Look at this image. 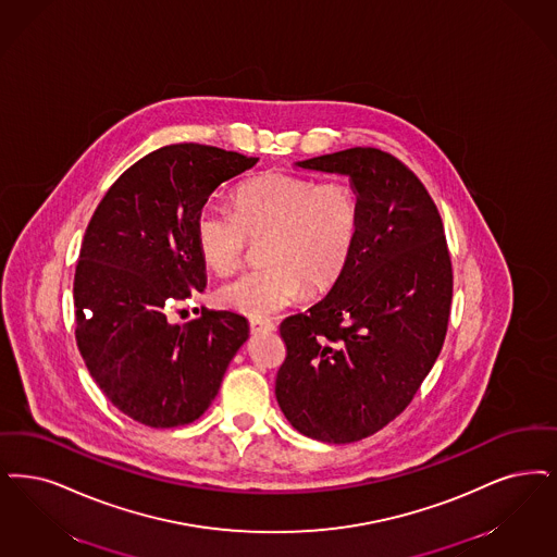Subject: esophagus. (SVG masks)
Returning a JSON list of instances; mask_svg holds the SVG:
<instances>
[{
  "label": "esophagus",
  "mask_w": 557,
  "mask_h": 557,
  "mask_svg": "<svg viewBox=\"0 0 557 557\" xmlns=\"http://www.w3.org/2000/svg\"><path fill=\"white\" fill-rule=\"evenodd\" d=\"M248 327L252 334H259V332H273L275 330V323L268 321V319H250L248 321Z\"/></svg>",
  "instance_id": "1"
}]
</instances>
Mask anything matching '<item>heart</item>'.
Segmentation results:
<instances>
[{
	"mask_svg": "<svg viewBox=\"0 0 557 557\" xmlns=\"http://www.w3.org/2000/svg\"><path fill=\"white\" fill-rule=\"evenodd\" d=\"M232 202L234 211L220 202L200 207L195 236L202 261L213 271H230L250 240L265 238L261 259L268 265L243 271L215 289L225 309L269 317L302 292H330L350 265L362 227L355 184L268 172L243 182Z\"/></svg>",
	"mask_w": 557,
	"mask_h": 557,
	"instance_id": "heart-1",
	"label": "heart"
}]
</instances>
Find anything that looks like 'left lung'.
Returning a JSON list of instances; mask_svg holds the SVG:
<instances>
[{
  "label": "left lung",
  "instance_id": "1",
  "mask_svg": "<svg viewBox=\"0 0 557 557\" xmlns=\"http://www.w3.org/2000/svg\"><path fill=\"white\" fill-rule=\"evenodd\" d=\"M298 165L350 176L362 227L332 292L282 321L275 398L302 435L352 444L394 421L440 357L451 259L435 202L398 157L355 147Z\"/></svg>",
  "mask_w": 557,
  "mask_h": 557
}]
</instances>
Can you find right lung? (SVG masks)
<instances>
[{"label":"right lung","instance_id":"obj_1","mask_svg":"<svg viewBox=\"0 0 557 557\" xmlns=\"http://www.w3.org/2000/svg\"><path fill=\"white\" fill-rule=\"evenodd\" d=\"M259 157L199 143L138 159L97 205L74 273L76 344L113 406L153 429L193 423L248 337L243 314L172 309L207 286L195 222L209 195Z\"/></svg>","mask_w":557,"mask_h":557}]
</instances>
